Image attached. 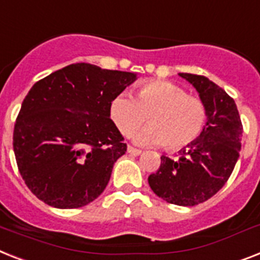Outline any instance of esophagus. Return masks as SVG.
<instances>
[{
  "mask_svg": "<svg viewBox=\"0 0 260 260\" xmlns=\"http://www.w3.org/2000/svg\"><path fill=\"white\" fill-rule=\"evenodd\" d=\"M128 152H129L131 155H134V156L141 155V151H140V149L134 148V147H131V145H128Z\"/></svg>",
  "mask_w": 260,
  "mask_h": 260,
  "instance_id": "1",
  "label": "esophagus"
}]
</instances>
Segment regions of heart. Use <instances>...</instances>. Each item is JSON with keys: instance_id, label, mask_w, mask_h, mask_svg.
Masks as SVG:
<instances>
[{"instance_id": "heart-1", "label": "heart", "mask_w": 260, "mask_h": 260, "mask_svg": "<svg viewBox=\"0 0 260 260\" xmlns=\"http://www.w3.org/2000/svg\"><path fill=\"white\" fill-rule=\"evenodd\" d=\"M109 115L117 129L128 136L144 123L148 115L151 125L134 135L140 145H163L180 149L200 136L207 120L203 100L187 94L171 81L143 82L135 99L121 92L112 99Z\"/></svg>"}]
</instances>
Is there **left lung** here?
<instances>
[{"label": "left lung", "mask_w": 260, "mask_h": 260, "mask_svg": "<svg viewBox=\"0 0 260 260\" xmlns=\"http://www.w3.org/2000/svg\"><path fill=\"white\" fill-rule=\"evenodd\" d=\"M193 85L203 100L207 121L200 136L179 159L161 156L149 187L167 203L191 207L203 203L229 180L239 159L243 125L233 97L204 76L179 73Z\"/></svg>", "instance_id": "obj_1"}]
</instances>
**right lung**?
Masks as SVG:
<instances>
[{"mask_svg":"<svg viewBox=\"0 0 260 260\" xmlns=\"http://www.w3.org/2000/svg\"><path fill=\"white\" fill-rule=\"evenodd\" d=\"M137 76L77 62L31 86L14 124L13 148L25 184L56 208H79L103 193L126 151L109 104Z\"/></svg>","mask_w":260,"mask_h":260,"instance_id":"1","label":"right lung"}]
</instances>
